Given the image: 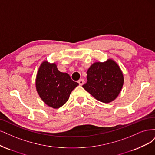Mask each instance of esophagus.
I'll return each mask as SVG.
<instances>
[{"label": "esophagus", "mask_w": 155, "mask_h": 155, "mask_svg": "<svg viewBox=\"0 0 155 155\" xmlns=\"http://www.w3.org/2000/svg\"><path fill=\"white\" fill-rule=\"evenodd\" d=\"M78 84L81 85V86H82V85L84 84V79H80L79 81H78Z\"/></svg>", "instance_id": "obj_1"}]
</instances>
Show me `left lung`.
Masks as SVG:
<instances>
[{
	"label": "left lung",
	"instance_id": "1",
	"mask_svg": "<svg viewBox=\"0 0 155 155\" xmlns=\"http://www.w3.org/2000/svg\"><path fill=\"white\" fill-rule=\"evenodd\" d=\"M87 83L82 87L97 101L109 103L115 100L124 84L122 71L113 59L93 63L87 71Z\"/></svg>",
	"mask_w": 155,
	"mask_h": 155
}]
</instances>
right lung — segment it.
I'll return each mask as SVG.
<instances>
[{"mask_svg": "<svg viewBox=\"0 0 155 155\" xmlns=\"http://www.w3.org/2000/svg\"><path fill=\"white\" fill-rule=\"evenodd\" d=\"M36 89L42 101L57 109L62 106L78 84L66 73L59 71L55 63L44 61L40 66L36 77Z\"/></svg>", "mask_w": 155, "mask_h": 155, "instance_id": "right-lung-1", "label": "right lung"}]
</instances>
